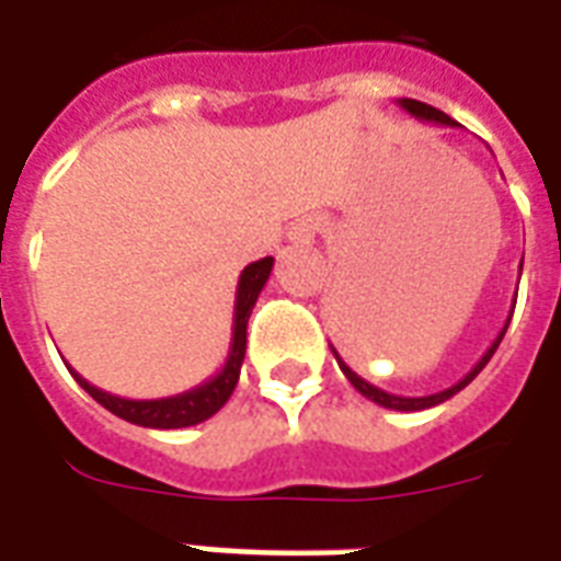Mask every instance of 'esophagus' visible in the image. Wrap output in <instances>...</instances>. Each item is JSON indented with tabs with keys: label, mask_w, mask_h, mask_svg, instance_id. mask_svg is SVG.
Listing matches in <instances>:
<instances>
[{
	"label": "esophagus",
	"mask_w": 561,
	"mask_h": 561,
	"mask_svg": "<svg viewBox=\"0 0 561 561\" xmlns=\"http://www.w3.org/2000/svg\"><path fill=\"white\" fill-rule=\"evenodd\" d=\"M316 233H319V218L307 216V218H298L296 225L289 227L286 239H289V242H296V245H310V242L316 239Z\"/></svg>",
	"instance_id": "obj_1"
}]
</instances>
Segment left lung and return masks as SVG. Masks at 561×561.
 <instances>
[{
    "instance_id": "1",
    "label": "left lung",
    "mask_w": 561,
    "mask_h": 561,
    "mask_svg": "<svg viewBox=\"0 0 561 561\" xmlns=\"http://www.w3.org/2000/svg\"><path fill=\"white\" fill-rule=\"evenodd\" d=\"M399 105L405 108L408 115H414L416 121H423V124L456 126V121H453V117H449V115H444V112H440V108H435V105H425V103H420V100H408V96H405V100H399ZM520 272H524V260H520ZM517 280H520V277H517ZM512 313H515V307H512ZM512 313H508V319H505L503 331L496 334V340H494V343H491V348H488L485 355L479 357V364H476L473 369H470V373H467V376L461 378V381H458V385L446 387V390H440V393H432V396H396V393H387V390H381V387L369 385L366 378L357 376L355 369L345 364L343 357L336 355L334 345H331V352H334L336 364H340V369H343V376L348 378L352 385H355L357 393L366 396V399H373L376 405L390 408V411H425V408H435V405H440V402H446V399H453V396H456L458 390H465V387L470 385V381H473V378L479 376L482 369H485V364H488V360H491V355H494V352H496V345H500V340H503L505 328H508V322H512Z\"/></svg>"
}]
</instances>
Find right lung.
Returning <instances> with one entry per match:
<instances>
[{
  "mask_svg": "<svg viewBox=\"0 0 561 561\" xmlns=\"http://www.w3.org/2000/svg\"><path fill=\"white\" fill-rule=\"evenodd\" d=\"M272 256H263L256 263L245 265V272L239 275V286H236V305H233V334H230V352H227L225 366L218 369L216 376L206 378L204 385L192 387L185 393L165 396V399H124V396L105 393L100 387L76 373L73 366L70 376L79 381V387L88 396H94L96 402L112 411L115 416L126 420V423L145 425V428H185V425H197L218 414L230 393L236 390L239 373H242V360H245V343H248V319L254 310L256 298L263 293L265 280L272 275Z\"/></svg>",
  "mask_w": 561,
  "mask_h": 561,
  "instance_id": "add662e5",
  "label": "right lung"
}]
</instances>
